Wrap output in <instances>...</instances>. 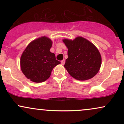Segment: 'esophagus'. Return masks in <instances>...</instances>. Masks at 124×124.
<instances>
[{
	"mask_svg": "<svg viewBox=\"0 0 124 124\" xmlns=\"http://www.w3.org/2000/svg\"><path fill=\"white\" fill-rule=\"evenodd\" d=\"M65 61L64 60H62V61H61V64H62V65H64V64H65Z\"/></svg>",
	"mask_w": 124,
	"mask_h": 124,
	"instance_id": "obj_1",
	"label": "esophagus"
}]
</instances>
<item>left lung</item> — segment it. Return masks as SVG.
Returning <instances> with one entry per match:
<instances>
[{"label":"left lung","instance_id":"obj_1","mask_svg":"<svg viewBox=\"0 0 124 124\" xmlns=\"http://www.w3.org/2000/svg\"><path fill=\"white\" fill-rule=\"evenodd\" d=\"M62 41L68 49L64 67L69 75L78 80L93 78L101 65V56L96 46L80 36L73 40L66 38Z\"/></svg>","mask_w":124,"mask_h":124}]
</instances>
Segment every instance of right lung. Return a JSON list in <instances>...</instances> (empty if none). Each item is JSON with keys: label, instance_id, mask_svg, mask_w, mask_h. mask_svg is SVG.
Listing matches in <instances>:
<instances>
[{"label": "right lung", "instance_id": "right-lung-1", "mask_svg": "<svg viewBox=\"0 0 124 124\" xmlns=\"http://www.w3.org/2000/svg\"><path fill=\"white\" fill-rule=\"evenodd\" d=\"M52 41L43 36L27 45L20 58V68L25 77L35 83H41L51 76L54 67L61 62L55 58L50 49Z\"/></svg>", "mask_w": 124, "mask_h": 124}]
</instances>
